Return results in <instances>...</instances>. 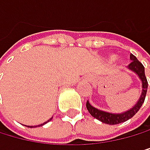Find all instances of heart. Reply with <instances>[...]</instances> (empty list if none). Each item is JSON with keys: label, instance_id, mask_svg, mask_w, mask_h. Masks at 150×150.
<instances>
[{"label": "heart", "instance_id": "heart-1", "mask_svg": "<svg viewBox=\"0 0 150 150\" xmlns=\"http://www.w3.org/2000/svg\"><path fill=\"white\" fill-rule=\"evenodd\" d=\"M109 58H110V60H114V59H115V56H114V55H111ZM119 62H120V63H122L123 61H122V60H119Z\"/></svg>", "mask_w": 150, "mask_h": 150}]
</instances>
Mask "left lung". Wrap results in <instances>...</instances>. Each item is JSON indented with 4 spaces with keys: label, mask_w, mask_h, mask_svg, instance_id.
<instances>
[{
    "label": "left lung",
    "mask_w": 150,
    "mask_h": 150,
    "mask_svg": "<svg viewBox=\"0 0 150 150\" xmlns=\"http://www.w3.org/2000/svg\"><path fill=\"white\" fill-rule=\"evenodd\" d=\"M129 58H131L132 63L129 64L128 67L129 69L138 76V78L140 79L141 83H142V93L140 95V98L135 104H134V106L132 107L131 109H129L126 112H123V113H118V114L109 113V112L100 110V109H98V108L92 106L87 100L86 108L90 113V115H91L93 117L101 121L102 123H105L108 125H115V124L125 122V121L132 118V116L139 111L142 104L145 101V98H146V91H147V81L145 75V67L139 61H138V59L134 56L133 54H131Z\"/></svg>",
    "instance_id": "8db88e82"
}]
</instances>
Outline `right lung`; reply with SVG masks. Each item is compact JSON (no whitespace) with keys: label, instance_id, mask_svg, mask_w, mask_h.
<instances>
[{"label":"right lung","instance_id":"right-lung-1","mask_svg":"<svg viewBox=\"0 0 150 150\" xmlns=\"http://www.w3.org/2000/svg\"><path fill=\"white\" fill-rule=\"evenodd\" d=\"M52 118H50V119H49L48 121H50V120H52ZM48 121H46V122H44L43 124H41V125H38V127H40V126H43V125H45L46 123H48ZM28 127H31V128H33V126H28ZM34 127H35V126H34ZM35 127H36V126H35Z\"/></svg>","mask_w":150,"mask_h":150}]
</instances>
